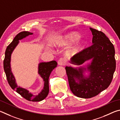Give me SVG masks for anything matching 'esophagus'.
Instances as JSON below:
<instances>
[{"label": "esophagus", "mask_w": 120, "mask_h": 120, "mask_svg": "<svg viewBox=\"0 0 120 120\" xmlns=\"http://www.w3.org/2000/svg\"><path fill=\"white\" fill-rule=\"evenodd\" d=\"M58 64L60 66H64L65 65V62L63 58H60L58 61Z\"/></svg>", "instance_id": "esophagus-1"}]
</instances>
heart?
Returning a JSON list of instances; mask_svg holds the SVG:
<instances>
[{
	"label": "heart",
	"instance_id": "b5f03b06",
	"mask_svg": "<svg viewBox=\"0 0 120 120\" xmlns=\"http://www.w3.org/2000/svg\"><path fill=\"white\" fill-rule=\"evenodd\" d=\"M80 35L78 33L71 32L62 35L55 42V45L58 47H65L75 43L71 48V52L76 54L81 51L85 46V42L79 39Z\"/></svg>",
	"mask_w": 120,
	"mask_h": 120
}]
</instances>
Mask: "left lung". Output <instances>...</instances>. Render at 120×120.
Returning <instances> with one entry per match:
<instances>
[{"instance_id": "left-lung-1", "label": "left lung", "mask_w": 120, "mask_h": 120, "mask_svg": "<svg viewBox=\"0 0 120 120\" xmlns=\"http://www.w3.org/2000/svg\"><path fill=\"white\" fill-rule=\"evenodd\" d=\"M93 35L92 45L72 57L70 63L80 66L92 60L85 66L65 68L70 89L75 96L89 98L98 95L109 87L116 68L115 49L108 37L102 31L90 28ZM90 72L86 77L83 74Z\"/></svg>"}]
</instances>
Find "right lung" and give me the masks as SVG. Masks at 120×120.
<instances>
[{
  "label": "right lung",
  "mask_w": 120,
  "mask_h": 120,
  "mask_svg": "<svg viewBox=\"0 0 120 120\" xmlns=\"http://www.w3.org/2000/svg\"><path fill=\"white\" fill-rule=\"evenodd\" d=\"M33 34V33H32L24 31L19 33L16 36L13 41L7 46L6 49L5 59L4 60V68L8 82L12 89L16 91V92H17L27 100L32 102H39L45 99L49 93L48 79L52 71L56 68L57 65V62L55 60H52L49 62H41L38 64V73L43 79L44 85L41 91L36 95L30 93L26 89L18 86L16 83L15 79L11 71V66H10L11 54L19 42V41L29 35Z\"/></svg>",
  "instance_id": "right-lung-1"
}]
</instances>
